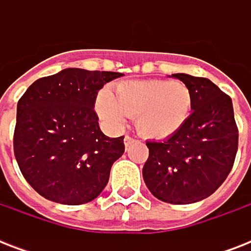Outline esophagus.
I'll return each instance as SVG.
<instances>
[{
	"label": "esophagus",
	"instance_id": "obj_1",
	"mask_svg": "<svg viewBox=\"0 0 251 251\" xmlns=\"http://www.w3.org/2000/svg\"><path fill=\"white\" fill-rule=\"evenodd\" d=\"M134 142H135V139H134V138H131V137H129V135H126V137L124 138V145H125L126 149H127V147H129L131 143H134Z\"/></svg>",
	"mask_w": 251,
	"mask_h": 251
}]
</instances>
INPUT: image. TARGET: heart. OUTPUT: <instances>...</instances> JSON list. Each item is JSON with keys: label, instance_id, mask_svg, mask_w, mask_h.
I'll return each mask as SVG.
<instances>
[{"label": "heart", "instance_id": "b5f03b06", "mask_svg": "<svg viewBox=\"0 0 251 251\" xmlns=\"http://www.w3.org/2000/svg\"><path fill=\"white\" fill-rule=\"evenodd\" d=\"M96 110L114 129L125 125L126 116L137 117L138 131L146 138L164 139L182 129L193 110V94L186 84L171 80H127L114 95L99 94Z\"/></svg>", "mask_w": 251, "mask_h": 251}]
</instances>
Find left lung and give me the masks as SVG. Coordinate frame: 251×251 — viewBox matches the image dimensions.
<instances>
[{
    "mask_svg": "<svg viewBox=\"0 0 251 251\" xmlns=\"http://www.w3.org/2000/svg\"><path fill=\"white\" fill-rule=\"evenodd\" d=\"M190 88L193 112L183 127L163 142H147L143 179L153 197L172 204L202 201L233 167L238 130L232 99L207 78L173 74Z\"/></svg>",
    "mask_w": 251,
    "mask_h": 251,
    "instance_id": "8db88e82",
    "label": "left lung"
}]
</instances>
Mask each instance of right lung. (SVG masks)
Masks as SVG:
<instances>
[{"label": "right lung", "instance_id": "add662e5", "mask_svg": "<svg viewBox=\"0 0 251 251\" xmlns=\"http://www.w3.org/2000/svg\"><path fill=\"white\" fill-rule=\"evenodd\" d=\"M121 73L69 68L35 80L19 99L14 153L25 181L52 202L78 206L104 190L125 151L99 127V90Z\"/></svg>", "mask_w": 251, "mask_h": 251}]
</instances>
